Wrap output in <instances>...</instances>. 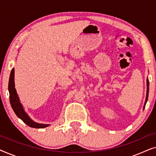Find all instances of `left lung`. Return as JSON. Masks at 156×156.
Returning <instances> with one entry per match:
<instances>
[{"mask_svg": "<svg viewBox=\"0 0 156 156\" xmlns=\"http://www.w3.org/2000/svg\"><path fill=\"white\" fill-rule=\"evenodd\" d=\"M148 91H149V81H148V80H147V94H146V101H145V106H146V102H147V100H148Z\"/></svg>", "mask_w": 156, "mask_h": 156, "instance_id": "8db88e82", "label": "left lung"}]
</instances>
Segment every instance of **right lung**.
Segmentation results:
<instances>
[{
  "instance_id": "right-lung-1",
  "label": "right lung",
  "mask_w": 156,
  "mask_h": 156,
  "mask_svg": "<svg viewBox=\"0 0 156 156\" xmlns=\"http://www.w3.org/2000/svg\"><path fill=\"white\" fill-rule=\"evenodd\" d=\"M8 90L10 94V102L11 106L13 109L14 112L16 113L17 116L20 118L23 122L28 126L30 127L35 128V129H42L48 126V124H40L34 122L31 120L30 118L27 116V114L23 110L22 104H20V100H19L18 96L17 94L16 90L15 89L14 84V69H12V71L10 74L9 83H8Z\"/></svg>"
}]
</instances>
